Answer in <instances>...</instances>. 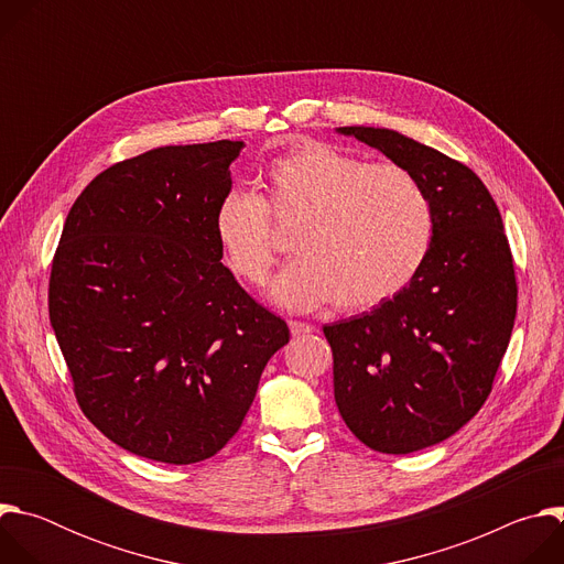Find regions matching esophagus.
<instances>
[{
    "instance_id": "esophagus-1",
    "label": "esophagus",
    "mask_w": 564,
    "mask_h": 564,
    "mask_svg": "<svg viewBox=\"0 0 564 564\" xmlns=\"http://www.w3.org/2000/svg\"><path fill=\"white\" fill-rule=\"evenodd\" d=\"M290 333H292V337H303V335H310V333H314V326H310V324H303V321H290Z\"/></svg>"
}]
</instances>
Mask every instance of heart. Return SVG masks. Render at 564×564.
Here are the masks:
<instances>
[{
	"label": "heart",
	"instance_id": "b5f03b06",
	"mask_svg": "<svg viewBox=\"0 0 564 564\" xmlns=\"http://www.w3.org/2000/svg\"><path fill=\"white\" fill-rule=\"evenodd\" d=\"M261 185L265 198L248 189L220 196L214 236L229 270L263 285L281 252L269 216L281 227L301 223L292 243L299 259L272 285L283 307H375L404 290L429 257L433 205L406 167L303 142L272 160Z\"/></svg>",
	"mask_w": 564,
	"mask_h": 564
}]
</instances>
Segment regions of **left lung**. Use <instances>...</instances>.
<instances>
[{
    "mask_svg": "<svg viewBox=\"0 0 564 564\" xmlns=\"http://www.w3.org/2000/svg\"><path fill=\"white\" fill-rule=\"evenodd\" d=\"M406 167L433 205L422 270L370 312L324 326L335 401L368 448L406 455L457 433L491 394L518 283L500 209L459 160L392 129L339 127Z\"/></svg>",
    "mask_w": 564,
    "mask_h": 564,
    "instance_id": "8db88e82",
    "label": "left lung"
}]
</instances>
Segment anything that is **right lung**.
I'll list each match as a JSON object with an SVG mask.
<instances>
[{
  "label": "right lung",
  "instance_id": "1",
  "mask_svg": "<svg viewBox=\"0 0 564 564\" xmlns=\"http://www.w3.org/2000/svg\"><path fill=\"white\" fill-rule=\"evenodd\" d=\"M243 147H158L111 165L73 203L53 257L48 316L77 404L147 459L216 455L290 341L220 263L214 236Z\"/></svg>",
  "mask_w": 564,
  "mask_h": 564
}]
</instances>
